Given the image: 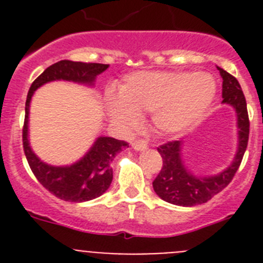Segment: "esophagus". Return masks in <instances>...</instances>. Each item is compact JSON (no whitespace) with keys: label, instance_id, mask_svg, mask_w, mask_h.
<instances>
[{"label":"esophagus","instance_id":"esophagus-1","mask_svg":"<svg viewBox=\"0 0 263 263\" xmlns=\"http://www.w3.org/2000/svg\"><path fill=\"white\" fill-rule=\"evenodd\" d=\"M133 148L137 150V152H141V150L147 148V143H146V141H143V139H138V141H136V142L133 143Z\"/></svg>","mask_w":263,"mask_h":263}]
</instances>
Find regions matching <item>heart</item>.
Returning a JSON list of instances; mask_svg holds the SVG:
<instances>
[{
  "mask_svg": "<svg viewBox=\"0 0 263 263\" xmlns=\"http://www.w3.org/2000/svg\"><path fill=\"white\" fill-rule=\"evenodd\" d=\"M215 92V81L206 73L141 71L125 76L117 95H106L105 105L121 126H132L138 115L152 111L158 129L178 133L203 115Z\"/></svg>",
  "mask_w": 263,
  "mask_h": 263,
  "instance_id": "obj_1",
  "label": "heart"
}]
</instances>
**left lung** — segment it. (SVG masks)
Returning a JSON list of instances; mask_svg holds the SVG:
<instances>
[{"label":"left lung","instance_id":"left-lung-1","mask_svg":"<svg viewBox=\"0 0 263 263\" xmlns=\"http://www.w3.org/2000/svg\"><path fill=\"white\" fill-rule=\"evenodd\" d=\"M222 78V103L236 109L238 126V148L233 162L222 173L213 176H196L190 173L180 158L182 142L168 141L158 147L163 166L153 182L154 191L162 200L182 206L203 204L221 192L236 175L249 141V116L240 83L225 69L217 67Z\"/></svg>","mask_w":263,"mask_h":263}]
</instances>
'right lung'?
<instances>
[{
	"label": "right lung",
	"instance_id": "right-lung-1",
	"mask_svg": "<svg viewBox=\"0 0 263 263\" xmlns=\"http://www.w3.org/2000/svg\"><path fill=\"white\" fill-rule=\"evenodd\" d=\"M108 64L60 60L32 81L25 106V124L22 142L25 155L32 174L43 187L64 201L83 203L101 196L110 187L113 170L110 163L116 154L129 143L111 137H99L89 152L71 166H50L42 162L29 145V106L31 97L39 87L53 80H67L81 84H93L95 79L108 68Z\"/></svg>",
	"mask_w": 263,
	"mask_h": 263
}]
</instances>
